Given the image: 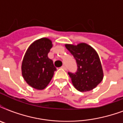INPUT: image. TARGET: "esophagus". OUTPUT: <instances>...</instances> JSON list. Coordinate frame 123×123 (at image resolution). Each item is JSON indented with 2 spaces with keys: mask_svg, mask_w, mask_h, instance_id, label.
I'll use <instances>...</instances> for the list:
<instances>
[{
  "mask_svg": "<svg viewBox=\"0 0 123 123\" xmlns=\"http://www.w3.org/2000/svg\"><path fill=\"white\" fill-rule=\"evenodd\" d=\"M61 68H62V69H64V70H66V69H67V68H66V66H64V65L62 66Z\"/></svg>",
  "mask_w": 123,
  "mask_h": 123,
  "instance_id": "1",
  "label": "esophagus"
}]
</instances>
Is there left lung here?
I'll list each match as a JSON object with an SVG mask.
<instances>
[{
    "label": "left lung",
    "instance_id": "left-lung-1",
    "mask_svg": "<svg viewBox=\"0 0 123 123\" xmlns=\"http://www.w3.org/2000/svg\"><path fill=\"white\" fill-rule=\"evenodd\" d=\"M65 46L77 62V71L75 73H68L74 87L80 92L93 89L103 78L101 61L97 52L84 43L77 46L73 44Z\"/></svg>",
    "mask_w": 123,
    "mask_h": 123
}]
</instances>
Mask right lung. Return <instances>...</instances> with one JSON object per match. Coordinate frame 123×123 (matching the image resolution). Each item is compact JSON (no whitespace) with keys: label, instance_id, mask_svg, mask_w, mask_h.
I'll return each instance as SVG.
<instances>
[{"label":"right lung","instance_id":"add662e5","mask_svg":"<svg viewBox=\"0 0 123 123\" xmlns=\"http://www.w3.org/2000/svg\"><path fill=\"white\" fill-rule=\"evenodd\" d=\"M52 43L48 38H41L28 48L22 64V76L32 87L42 90L48 86L57 69L48 54Z\"/></svg>","mask_w":123,"mask_h":123}]
</instances>
